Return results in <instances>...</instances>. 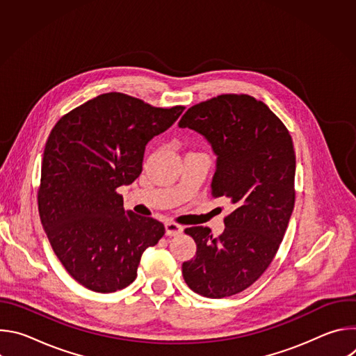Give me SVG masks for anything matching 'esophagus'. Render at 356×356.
Here are the masks:
<instances>
[{
    "label": "esophagus",
    "instance_id": "1",
    "mask_svg": "<svg viewBox=\"0 0 356 356\" xmlns=\"http://www.w3.org/2000/svg\"><path fill=\"white\" fill-rule=\"evenodd\" d=\"M165 228H166V235L168 236H176V235H180L183 232V227L179 225V224H175V222H166Z\"/></svg>",
    "mask_w": 356,
    "mask_h": 356
}]
</instances>
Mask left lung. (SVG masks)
Masks as SVG:
<instances>
[{"label": "left lung", "mask_w": 356, "mask_h": 356, "mask_svg": "<svg viewBox=\"0 0 356 356\" xmlns=\"http://www.w3.org/2000/svg\"><path fill=\"white\" fill-rule=\"evenodd\" d=\"M201 134L217 155L214 198L234 211L214 238L209 227L186 228L197 252L181 266L187 286L204 297L234 296L272 264L294 207L296 154L284 124L248 94H221L190 107L179 122Z\"/></svg>", "instance_id": "1"}]
</instances>
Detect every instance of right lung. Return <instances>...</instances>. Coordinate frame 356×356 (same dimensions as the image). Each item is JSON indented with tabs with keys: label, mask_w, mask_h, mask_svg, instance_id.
I'll return each mask as SVG.
<instances>
[{
	"label": "right lung",
	"mask_w": 356,
	"mask_h": 356,
	"mask_svg": "<svg viewBox=\"0 0 356 356\" xmlns=\"http://www.w3.org/2000/svg\"><path fill=\"white\" fill-rule=\"evenodd\" d=\"M183 110L106 92L63 115L50 132L39 216L56 257L84 287L113 293L129 286L143 250L165 235L158 220L125 211L117 188L140 175L146 143Z\"/></svg>",
	"instance_id": "add662e5"
}]
</instances>
